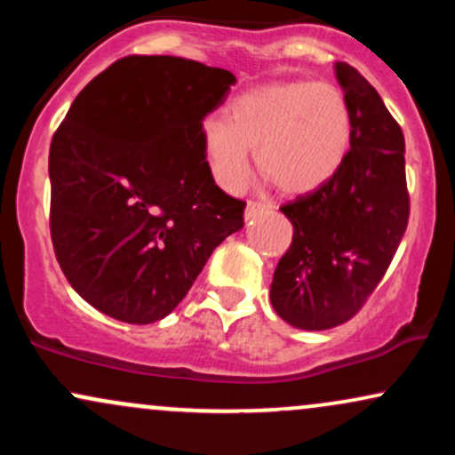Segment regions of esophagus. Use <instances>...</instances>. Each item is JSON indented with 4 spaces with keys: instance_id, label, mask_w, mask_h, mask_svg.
Wrapping results in <instances>:
<instances>
[{
    "instance_id": "1",
    "label": "esophagus",
    "mask_w": 455,
    "mask_h": 455,
    "mask_svg": "<svg viewBox=\"0 0 455 455\" xmlns=\"http://www.w3.org/2000/svg\"><path fill=\"white\" fill-rule=\"evenodd\" d=\"M269 212H271V205H267V203L248 201V205H245V220H252V218L263 216V213H269Z\"/></svg>"
}]
</instances>
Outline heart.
Instances as JSON below:
<instances>
[{
    "label": "heart",
    "mask_w": 455,
    "mask_h": 455,
    "mask_svg": "<svg viewBox=\"0 0 455 455\" xmlns=\"http://www.w3.org/2000/svg\"><path fill=\"white\" fill-rule=\"evenodd\" d=\"M353 115L347 96L327 81H282L239 93L201 126L207 169L227 192L239 190L250 169L248 149L286 195L327 184L351 148Z\"/></svg>",
    "instance_id": "1"
}]
</instances>
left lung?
I'll use <instances>...</instances> for the list:
<instances>
[{
  "label": "left lung",
  "mask_w": 455,
  "mask_h": 455,
  "mask_svg": "<svg viewBox=\"0 0 455 455\" xmlns=\"http://www.w3.org/2000/svg\"><path fill=\"white\" fill-rule=\"evenodd\" d=\"M336 76L353 115L351 149L336 175L280 212L293 242L271 282V306L297 329L321 331L359 312L383 280L409 224L404 134L353 66Z\"/></svg>",
  "instance_id": "obj_1"
}]
</instances>
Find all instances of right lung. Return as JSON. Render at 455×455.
<instances>
[{
	"instance_id": "right-lung-1",
	"label": "right lung",
	"mask_w": 455,
	"mask_h": 455,
	"mask_svg": "<svg viewBox=\"0 0 455 455\" xmlns=\"http://www.w3.org/2000/svg\"><path fill=\"white\" fill-rule=\"evenodd\" d=\"M231 85L222 68L130 55L75 98L51 140V239L96 310L160 321L243 227L245 203L216 186L201 149L203 119Z\"/></svg>"
}]
</instances>
